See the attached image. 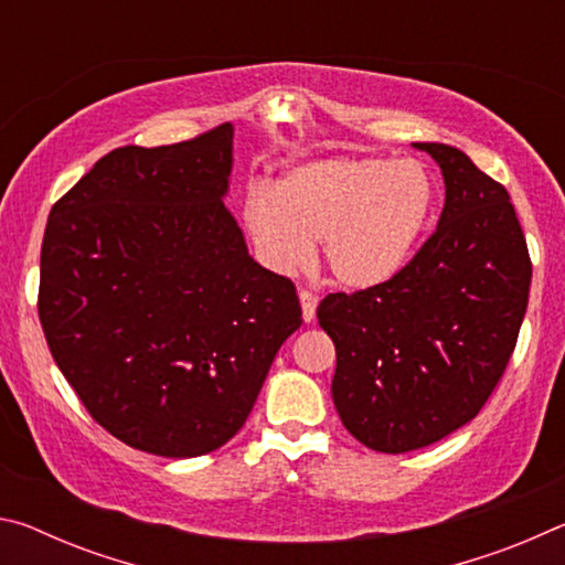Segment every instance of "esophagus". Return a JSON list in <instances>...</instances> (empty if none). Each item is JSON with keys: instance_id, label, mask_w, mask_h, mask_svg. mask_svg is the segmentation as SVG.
I'll return each mask as SVG.
<instances>
[{"instance_id": "1", "label": "esophagus", "mask_w": 565, "mask_h": 565, "mask_svg": "<svg viewBox=\"0 0 565 565\" xmlns=\"http://www.w3.org/2000/svg\"><path fill=\"white\" fill-rule=\"evenodd\" d=\"M299 301H301V313H303V321H313L317 319V306H319V296L301 289L299 291Z\"/></svg>"}]
</instances>
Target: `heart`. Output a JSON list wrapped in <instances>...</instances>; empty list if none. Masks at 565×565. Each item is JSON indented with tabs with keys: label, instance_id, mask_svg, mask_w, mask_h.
I'll list each match as a JSON object with an SVG mask.
<instances>
[{
	"label": "heart",
	"instance_id": "1",
	"mask_svg": "<svg viewBox=\"0 0 565 565\" xmlns=\"http://www.w3.org/2000/svg\"><path fill=\"white\" fill-rule=\"evenodd\" d=\"M431 212L434 184L420 161L331 157L289 169L276 189L248 186L242 224L269 269H303L319 238L331 279L363 291L401 274Z\"/></svg>",
	"mask_w": 565,
	"mask_h": 565
}]
</instances>
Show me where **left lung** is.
I'll list each match as a JSON object with an SVG mask.
<instances>
[{
    "instance_id": "1",
    "label": "left lung",
    "mask_w": 565,
    "mask_h": 565,
    "mask_svg": "<svg viewBox=\"0 0 565 565\" xmlns=\"http://www.w3.org/2000/svg\"><path fill=\"white\" fill-rule=\"evenodd\" d=\"M414 147L444 174L436 232L394 279L329 294L317 311L337 347L331 396L341 424L381 454L431 446L476 418L509 366L531 286L505 186L461 149Z\"/></svg>"
}]
</instances>
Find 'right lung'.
Wrapping results in <instances>:
<instances>
[{"label": "right lung", "instance_id": "1", "mask_svg": "<svg viewBox=\"0 0 565 565\" xmlns=\"http://www.w3.org/2000/svg\"><path fill=\"white\" fill-rule=\"evenodd\" d=\"M232 124L169 147H119L52 206L40 321L56 366L131 448L194 458L252 414L296 286L248 256L224 206Z\"/></svg>", "mask_w": 565, "mask_h": 565}]
</instances>
